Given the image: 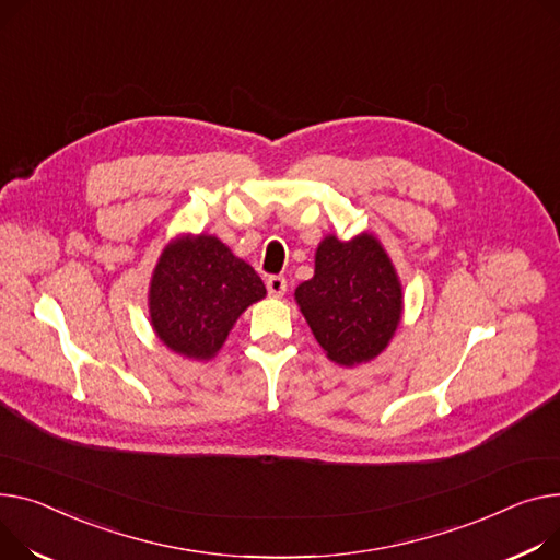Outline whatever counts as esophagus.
Returning a JSON list of instances; mask_svg holds the SVG:
<instances>
[{"label": "esophagus", "mask_w": 560, "mask_h": 560, "mask_svg": "<svg viewBox=\"0 0 560 560\" xmlns=\"http://www.w3.org/2000/svg\"><path fill=\"white\" fill-rule=\"evenodd\" d=\"M266 285H268V292H270V296H283L285 294V290H288V281L283 279V277H270L268 281H266Z\"/></svg>", "instance_id": "34e87169"}]
</instances>
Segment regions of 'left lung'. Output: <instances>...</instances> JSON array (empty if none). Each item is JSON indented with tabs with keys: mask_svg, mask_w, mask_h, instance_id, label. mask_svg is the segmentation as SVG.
Wrapping results in <instances>:
<instances>
[{
	"mask_svg": "<svg viewBox=\"0 0 560 560\" xmlns=\"http://www.w3.org/2000/svg\"><path fill=\"white\" fill-rule=\"evenodd\" d=\"M294 302L326 358L353 369L389 347L402 319V283L371 232L351 241L328 234L315 249V275L296 285Z\"/></svg>",
	"mask_w": 560,
	"mask_h": 560,
	"instance_id": "8db88e82",
	"label": "left lung"
}]
</instances>
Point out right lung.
<instances>
[{"label":"right lung","mask_w":560,"mask_h":560,"mask_svg":"<svg viewBox=\"0 0 560 560\" xmlns=\"http://www.w3.org/2000/svg\"><path fill=\"white\" fill-rule=\"evenodd\" d=\"M266 294L254 268L218 236L179 234L162 249L148 283V319L166 349L205 362Z\"/></svg>","instance_id":"add662e5"}]
</instances>
